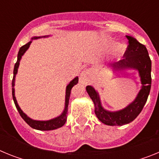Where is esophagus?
I'll use <instances>...</instances> for the list:
<instances>
[{
  "label": "esophagus",
  "mask_w": 159,
  "mask_h": 159,
  "mask_svg": "<svg viewBox=\"0 0 159 159\" xmlns=\"http://www.w3.org/2000/svg\"><path fill=\"white\" fill-rule=\"evenodd\" d=\"M80 82L83 84H88L90 82V73L88 71H84L81 73Z\"/></svg>",
  "instance_id": "obj_1"
}]
</instances>
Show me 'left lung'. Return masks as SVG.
I'll list each match as a JSON object with an SVG mask.
<instances>
[{
    "mask_svg": "<svg viewBox=\"0 0 159 159\" xmlns=\"http://www.w3.org/2000/svg\"><path fill=\"white\" fill-rule=\"evenodd\" d=\"M128 47L124 58L111 64L113 71L134 69L139 71L142 87L133 102L122 110L110 111L103 108L99 93L92 86H87V92L95 105V113L99 121L108 126H123L132 122L140 114L147 102L151 87V60L145 45L130 36H126Z\"/></svg>",
    "mask_w": 159,
    "mask_h": 159,
    "instance_id": "8db88e82",
    "label": "left lung"
}]
</instances>
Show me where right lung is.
<instances>
[{
	"label": "right lung",
	"instance_id": "add662e5",
	"mask_svg": "<svg viewBox=\"0 0 159 159\" xmlns=\"http://www.w3.org/2000/svg\"><path fill=\"white\" fill-rule=\"evenodd\" d=\"M49 36H33L32 38V40L27 43L26 44H25L24 46H22L20 48L19 52H18L17 55V60H16V63L15 64L14 66V70H13V79H12V99H13L14 103L16 105V107L17 109L18 112L20 113V116H21L22 119L25 120L28 124L32 128L36 129V130H55V129L60 128V127H63L64 124H65L66 121H67V109H68V103H69V99H70V95H71V88L75 86V84H78L79 78L78 76L75 77L72 80L67 84V87H66V95H65V107H64V111L61 113V115L59 116H57V118H54V119H52L50 120H46V121H40V120H34V119H31L29 116L26 115L25 113H24L23 111L20 109V107H19L17 103V101H16V97H15V89H14V85H15V78H16V75L17 74L18 67L20 65V61L21 60L22 56L25 53V52L27 51L29 49V46H30L31 43H32V40H35V39H39V38L42 37H48Z\"/></svg>",
	"mask_w": 159,
	"mask_h": 159
}]
</instances>
